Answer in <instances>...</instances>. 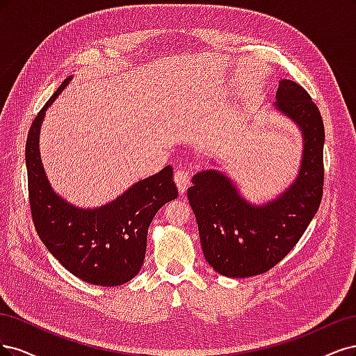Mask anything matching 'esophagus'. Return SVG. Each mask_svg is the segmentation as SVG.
Masks as SVG:
<instances>
[{"instance_id": "obj_1", "label": "esophagus", "mask_w": 356, "mask_h": 356, "mask_svg": "<svg viewBox=\"0 0 356 356\" xmlns=\"http://www.w3.org/2000/svg\"><path fill=\"white\" fill-rule=\"evenodd\" d=\"M175 181H176L179 192L180 193H185L188 186H189V183H191V173H189L188 170H185V168L177 170L176 173H175Z\"/></svg>"}]
</instances>
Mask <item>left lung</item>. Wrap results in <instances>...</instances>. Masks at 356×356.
I'll list each match as a JSON object with an SVG mask.
<instances>
[{
  "label": "left lung",
  "instance_id": "1",
  "mask_svg": "<svg viewBox=\"0 0 356 356\" xmlns=\"http://www.w3.org/2000/svg\"><path fill=\"white\" fill-rule=\"evenodd\" d=\"M273 108L302 133L299 173L277 198L247 201L231 177L202 170L192 177L188 200L209 265L229 278L265 273L297 244L316 214L324 183V122L307 91L281 79Z\"/></svg>",
  "mask_w": 356,
  "mask_h": 356
}]
</instances>
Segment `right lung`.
<instances>
[{
	"mask_svg": "<svg viewBox=\"0 0 356 356\" xmlns=\"http://www.w3.org/2000/svg\"><path fill=\"white\" fill-rule=\"evenodd\" d=\"M71 79L56 90L29 129L25 156L31 214L44 245L65 269L88 284L117 286L140 272L149 225L164 204L177 198L173 168L167 165L95 209L76 207L56 193L41 161L40 130L45 111Z\"/></svg>",
	"mask_w": 356,
	"mask_h": 356,
	"instance_id": "right-lung-1",
	"label": "right lung"
}]
</instances>
